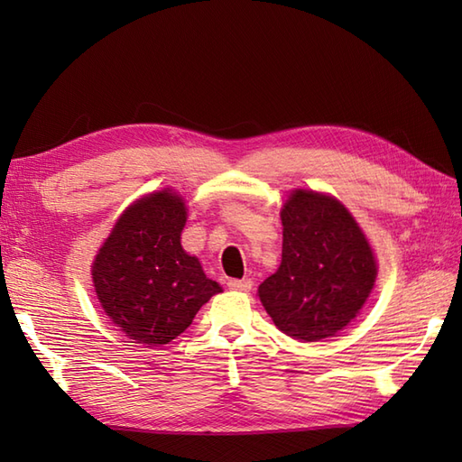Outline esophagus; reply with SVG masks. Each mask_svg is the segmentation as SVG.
<instances>
[{
    "instance_id": "1",
    "label": "esophagus",
    "mask_w": 462,
    "mask_h": 462,
    "mask_svg": "<svg viewBox=\"0 0 462 462\" xmlns=\"http://www.w3.org/2000/svg\"><path fill=\"white\" fill-rule=\"evenodd\" d=\"M230 290H238V291H250L252 290V282L250 280H228L226 283Z\"/></svg>"
}]
</instances>
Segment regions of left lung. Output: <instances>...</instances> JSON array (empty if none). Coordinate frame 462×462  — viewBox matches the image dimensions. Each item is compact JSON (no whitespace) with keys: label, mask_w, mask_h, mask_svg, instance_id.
<instances>
[{"label":"left lung","mask_w":462,"mask_h":462,"mask_svg":"<svg viewBox=\"0 0 462 462\" xmlns=\"http://www.w3.org/2000/svg\"><path fill=\"white\" fill-rule=\"evenodd\" d=\"M283 244L276 273L258 288L286 336H336L369 298L377 263L357 222L336 199L296 190L282 208Z\"/></svg>","instance_id":"1"}]
</instances>
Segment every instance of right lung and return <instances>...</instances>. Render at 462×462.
Returning a JSON list of instances; mask_svg holds the SVG:
<instances>
[{"mask_svg":"<svg viewBox=\"0 0 462 462\" xmlns=\"http://www.w3.org/2000/svg\"><path fill=\"white\" fill-rule=\"evenodd\" d=\"M186 208L179 194L136 200L115 224L93 263L97 296L106 316L144 346H164L190 326L218 283L180 246Z\"/></svg>","mask_w":462,"mask_h":462,"instance_id":"right-lung-1","label":"right lung"}]
</instances>
